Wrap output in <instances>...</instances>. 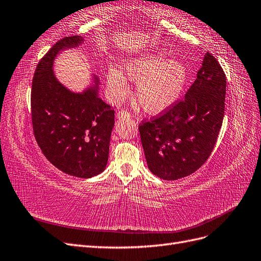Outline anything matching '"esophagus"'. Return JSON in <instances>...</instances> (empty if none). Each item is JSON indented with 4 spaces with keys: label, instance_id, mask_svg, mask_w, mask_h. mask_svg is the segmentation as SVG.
<instances>
[{
    "label": "esophagus",
    "instance_id": "esophagus-1",
    "mask_svg": "<svg viewBox=\"0 0 261 261\" xmlns=\"http://www.w3.org/2000/svg\"><path fill=\"white\" fill-rule=\"evenodd\" d=\"M117 116L120 118H129L132 114L128 111H125V110H120V111L117 112Z\"/></svg>",
    "mask_w": 261,
    "mask_h": 261
}]
</instances>
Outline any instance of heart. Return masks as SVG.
Segmentation results:
<instances>
[{
	"mask_svg": "<svg viewBox=\"0 0 261 261\" xmlns=\"http://www.w3.org/2000/svg\"><path fill=\"white\" fill-rule=\"evenodd\" d=\"M124 73L137 83L136 99L149 113H160L175 103L187 80L183 63L168 60L163 53L148 54L132 60L124 65ZM112 96L121 100L129 92V85L121 70L112 68L107 75Z\"/></svg>",
	"mask_w": 261,
	"mask_h": 261,
	"instance_id": "obj_1",
	"label": "heart"
}]
</instances>
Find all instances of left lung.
Here are the masks:
<instances>
[{"label":"left lung","mask_w":261,"mask_h":261,"mask_svg":"<svg viewBox=\"0 0 261 261\" xmlns=\"http://www.w3.org/2000/svg\"><path fill=\"white\" fill-rule=\"evenodd\" d=\"M226 77L212 54L204 55L185 97L138 125L148 168L165 180L191 175L208 160L223 123Z\"/></svg>","instance_id":"1"}]
</instances>
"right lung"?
<instances>
[{
  "label": "right lung",
  "instance_id": "right-lung-1",
  "mask_svg": "<svg viewBox=\"0 0 261 261\" xmlns=\"http://www.w3.org/2000/svg\"><path fill=\"white\" fill-rule=\"evenodd\" d=\"M82 41L80 36L62 38L39 61L31 86V122L38 146L55 168L90 178L107 167L114 109L97 97L94 87L84 93L68 91L52 70L61 49Z\"/></svg>",
  "mask_w": 261,
  "mask_h": 261
}]
</instances>
